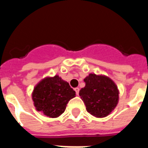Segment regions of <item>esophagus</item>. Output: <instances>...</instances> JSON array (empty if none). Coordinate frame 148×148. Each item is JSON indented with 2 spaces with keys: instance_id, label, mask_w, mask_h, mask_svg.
Listing matches in <instances>:
<instances>
[{
  "instance_id": "esophagus-1",
  "label": "esophagus",
  "mask_w": 148,
  "mask_h": 148,
  "mask_svg": "<svg viewBox=\"0 0 148 148\" xmlns=\"http://www.w3.org/2000/svg\"><path fill=\"white\" fill-rule=\"evenodd\" d=\"M74 90H75V92H76V95H79V90H80V89H79L78 88H74Z\"/></svg>"
}]
</instances>
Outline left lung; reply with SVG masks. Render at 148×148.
<instances>
[{"mask_svg": "<svg viewBox=\"0 0 148 148\" xmlns=\"http://www.w3.org/2000/svg\"><path fill=\"white\" fill-rule=\"evenodd\" d=\"M85 87L79 95L85 103L86 109L97 117L108 116L117 106L118 90L110 78L90 74L84 80Z\"/></svg>", "mask_w": 148, "mask_h": 148, "instance_id": "obj_1", "label": "left lung"}]
</instances>
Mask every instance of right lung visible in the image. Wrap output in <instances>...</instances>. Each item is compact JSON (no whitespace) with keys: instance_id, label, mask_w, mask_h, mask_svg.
Masks as SVG:
<instances>
[{"instance_id":"add662e5","label":"right lung","mask_w":148,"mask_h":148,"mask_svg":"<svg viewBox=\"0 0 148 148\" xmlns=\"http://www.w3.org/2000/svg\"><path fill=\"white\" fill-rule=\"evenodd\" d=\"M75 94L69 84L56 75L40 81L34 88L32 97L38 111L50 117H58L64 112L67 103L75 97Z\"/></svg>"}]
</instances>
